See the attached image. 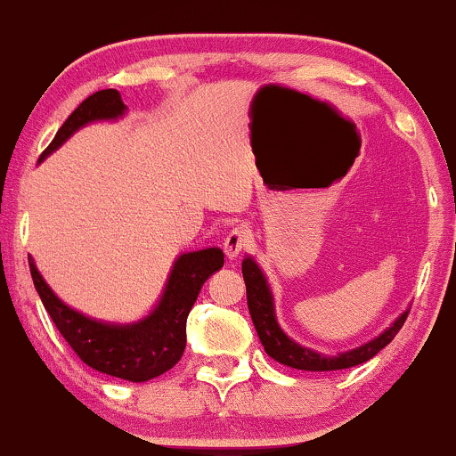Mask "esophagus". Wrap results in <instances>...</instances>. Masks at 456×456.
I'll list each match as a JSON object with an SVG mask.
<instances>
[{"label":"esophagus","mask_w":456,"mask_h":456,"mask_svg":"<svg viewBox=\"0 0 456 456\" xmlns=\"http://www.w3.org/2000/svg\"><path fill=\"white\" fill-rule=\"evenodd\" d=\"M250 241H252V232L248 229V224H238V227H233L232 232L224 235L223 240L224 255H227L229 261H233V258H238V255L246 246H250Z\"/></svg>","instance_id":"esophagus-1"}]
</instances>
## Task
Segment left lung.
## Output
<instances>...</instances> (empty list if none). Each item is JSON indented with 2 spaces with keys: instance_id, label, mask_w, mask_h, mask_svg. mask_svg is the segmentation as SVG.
I'll return each instance as SVG.
<instances>
[{
  "instance_id": "left-lung-1",
  "label": "left lung",
  "mask_w": 456,
  "mask_h": 456,
  "mask_svg": "<svg viewBox=\"0 0 456 456\" xmlns=\"http://www.w3.org/2000/svg\"><path fill=\"white\" fill-rule=\"evenodd\" d=\"M241 273H244L246 281V297H248V309H250L252 324L256 328L258 338H261L265 351L269 357H273L280 364L297 368V370H309V372H328V370H343V368H351L368 362L381 351L385 345L394 341V337L400 332L408 318V309L402 311L394 320V324L379 334V337L370 338V341L360 345V347L341 351L337 355H324L320 351H314L309 347H303L297 341H292L288 334L281 330L275 318V303L271 288L265 278L263 269L258 267L252 256H246L241 261Z\"/></svg>"
}]
</instances>
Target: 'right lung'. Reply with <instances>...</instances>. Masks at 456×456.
Here are the masks:
<instances>
[{"label":"right lung","instance_id":"1","mask_svg":"<svg viewBox=\"0 0 456 456\" xmlns=\"http://www.w3.org/2000/svg\"><path fill=\"white\" fill-rule=\"evenodd\" d=\"M126 111L128 107L124 105L118 90L94 92L69 115L39 161L54 153L84 126L92 122H115L124 118ZM223 263L224 255L221 248L185 252L172 265L164 292L151 314L132 324H113V322L88 318L62 303L45 284L36 261L28 256L37 295L54 326L79 355V360L102 374L132 383L151 381L181 360L187 345L189 311L198 301L204 281L221 269Z\"/></svg>","mask_w":456,"mask_h":456}]
</instances>
